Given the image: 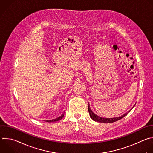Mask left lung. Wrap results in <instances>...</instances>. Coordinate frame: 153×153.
I'll list each match as a JSON object with an SVG mask.
<instances>
[{
	"label": "left lung",
	"mask_w": 153,
	"mask_h": 153,
	"mask_svg": "<svg viewBox=\"0 0 153 153\" xmlns=\"http://www.w3.org/2000/svg\"><path fill=\"white\" fill-rule=\"evenodd\" d=\"M130 110L128 113H129V112L131 111ZM88 111H89V113H90V116L91 117V118L94 120V121H96V122H101V123H113V122H116L121 119H122L123 117H124L125 116L127 115L128 113H125L124 114H123L122 116H120V117H114V118H103V117H101L100 116H98L97 115L95 114L91 110V109H90V104L88 105Z\"/></svg>",
	"instance_id": "1"
}]
</instances>
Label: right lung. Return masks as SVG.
Wrapping results in <instances>:
<instances>
[{
  "label": "right lung",
  "instance_id": "obj_1",
  "mask_svg": "<svg viewBox=\"0 0 153 153\" xmlns=\"http://www.w3.org/2000/svg\"><path fill=\"white\" fill-rule=\"evenodd\" d=\"M63 116H64V114L63 113V114H62L60 116H59V117H57V118H56V119H52V120H46V122H53L58 121V120H60L61 119H62Z\"/></svg>",
  "mask_w": 153,
  "mask_h": 153
}]
</instances>
